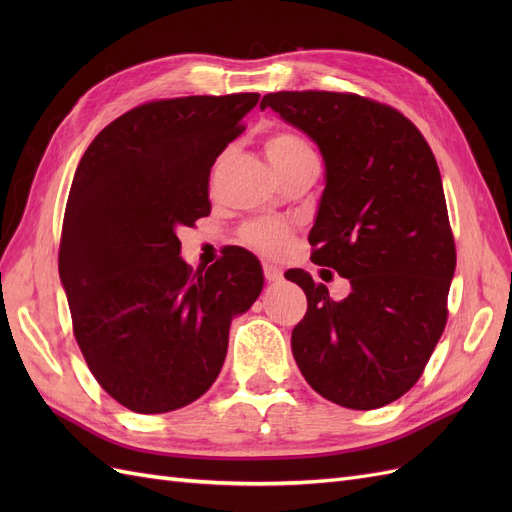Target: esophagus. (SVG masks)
I'll return each mask as SVG.
<instances>
[{"label": "esophagus", "instance_id": "34e87169", "mask_svg": "<svg viewBox=\"0 0 512 512\" xmlns=\"http://www.w3.org/2000/svg\"><path fill=\"white\" fill-rule=\"evenodd\" d=\"M262 269H265V280L269 284L282 280V269H277L275 265H269V262H265V267H262Z\"/></svg>", "mask_w": 512, "mask_h": 512}]
</instances>
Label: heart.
Returning <instances> with one entry per match:
<instances>
[{"instance_id": "obj_1", "label": "heart", "mask_w": 512, "mask_h": 512, "mask_svg": "<svg viewBox=\"0 0 512 512\" xmlns=\"http://www.w3.org/2000/svg\"><path fill=\"white\" fill-rule=\"evenodd\" d=\"M265 149H267L269 162L280 175H286L294 168L316 162L312 147H309L301 136L292 132L273 134L267 141ZM241 237L247 245L254 247V250L267 256H277L286 250V245L290 241V232L286 226L275 224V222H254L243 228Z\"/></svg>"}]
</instances>
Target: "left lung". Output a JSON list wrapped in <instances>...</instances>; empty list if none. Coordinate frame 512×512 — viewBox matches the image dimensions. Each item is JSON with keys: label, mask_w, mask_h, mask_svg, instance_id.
<instances>
[{"label": "left lung", "mask_w": 512, "mask_h": 512, "mask_svg": "<svg viewBox=\"0 0 512 512\" xmlns=\"http://www.w3.org/2000/svg\"><path fill=\"white\" fill-rule=\"evenodd\" d=\"M273 108L307 134L324 160L312 260L350 282L344 301L303 269L286 280L307 294L292 354L316 393L374 410L421 378L446 324L455 241L436 158L391 106L337 91H277Z\"/></svg>", "instance_id": "8db88e82"}]
</instances>
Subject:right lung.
<instances>
[{"instance_id": "obj_1", "label": "right lung", "mask_w": 512, "mask_h": 512, "mask_svg": "<svg viewBox=\"0 0 512 512\" xmlns=\"http://www.w3.org/2000/svg\"><path fill=\"white\" fill-rule=\"evenodd\" d=\"M258 98L136 106L108 123L76 166L59 280L91 374L132 412L164 414L205 395L224 365L232 318L265 284L243 247L192 273L177 237L209 215L211 166Z\"/></svg>"}]
</instances>
